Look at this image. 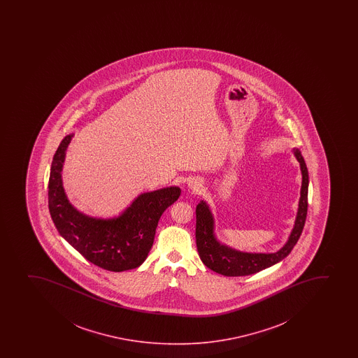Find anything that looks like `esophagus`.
Here are the masks:
<instances>
[{"instance_id": "obj_1", "label": "esophagus", "mask_w": 358, "mask_h": 358, "mask_svg": "<svg viewBox=\"0 0 358 358\" xmlns=\"http://www.w3.org/2000/svg\"><path fill=\"white\" fill-rule=\"evenodd\" d=\"M187 186H189V189H192L194 192H198V191L201 189V182L198 180V179H191V180H189V182H187Z\"/></svg>"}]
</instances>
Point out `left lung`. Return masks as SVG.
<instances>
[{"label": "left lung", "instance_id": "8db88e82", "mask_svg": "<svg viewBox=\"0 0 358 358\" xmlns=\"http://www.w3.org/2000/svg\"><path fill=\"white\" fill-rule=\"evenodd\" d=\"M292 152L300 162L302 186L295 224L287 243L275 253H247L233 250L220 243L215 236L214 216L206 201H201L196 208V243L201 262L210 270L227 277L253 275L280 263L292 252L302 234L307 217L309 182L308 169L303 157L297 148L292 149Z\"/></svg>", "mask_w": 358, "mask_h": 358}]
</instances>
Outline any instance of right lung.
Listing matches in <instances>:
<instances>
[{
	"mask_svg": "<svg viewBox=\"0 0 358 358\" xmlns=\"http://www.w3.org/2000/svg\"><path fill=\"white\" fill-rule=\"evenodd\" d=\"M73 136L63 138L51 164L48 196L55 226L96 266L113 272L136 268L148 257L161 215L177 201L181 189L171 186L140 194L118 217H90L70 204L63 189V164Z\"/></svg>",
	"mask_w": 358,
	"mask_h": 358,
	"instance_id": "obj_1",
	"label": "right lung"
}]
</instances>
